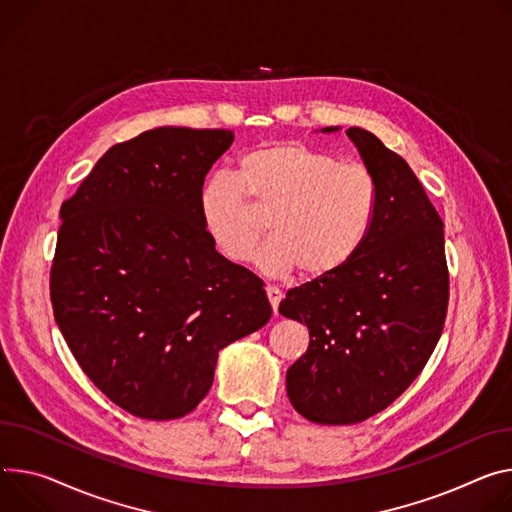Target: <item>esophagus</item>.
<instances>
[{"label":"esophagus","mask_w":512,"mask_h":512,"mask_svg":"<svg viewBox=\"0 0 512 512\" xmlns=\"http://www.w3.org/2000/svg\"><path fill=\"white\" fill-rule=\"evenodd\" d=\"M265 296H267V300L271 304L273 314H277V306H280V302H282V292L277 290V288H273V286H267L265 288Z\"/></svg>","instance_id":"esophagus-1"}]
</instances>
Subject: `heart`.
Returning <instances> with one entry per match:
<instances>
[{
    "label": "heart",
    "mask_w": 512,
    "mask_h": 512,
    "mask_svg": "<svg viewBox=\"0 0 512 512\" xmlns=\"http://www.w3.org/2000/svg\"><path fill=\"white\" fill-rule=\"evenodd\" d=\"M269 214L271 239L253 265L271 280L300 269L306 280L339 271L363 245L378 210V185L363 165L337 163L302 143L245 153L235 179L210 177L198 194L202 226L228 261H247Z\"/></svg>",
    "instance_id": "b5f03b06"
}]
</instances>
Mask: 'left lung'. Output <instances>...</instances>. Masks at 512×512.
I'll list each match as a JSON object with an SVG mask.
<instances>
[{
  "mask_svg": "<svg viewBox=\"0 0 512 512\" xmlns=\"http://www.w3.org/2000/svg\"><path fill=\"white\" fill-rule=\"evenodd\" d=\"M347 136L376 179V218L339 271L280 302L310 333L286 374L288 398L318 425H355L390 406L427 365L449 300L443 220L423 183L376 134L353 126Z\"/></svg>",
  "mask_w": 512,
  "mask_h": 512,
  "instance_id": "8db88e82",
  "label": "left lung"
}]
</instances>
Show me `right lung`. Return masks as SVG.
<instances>
[{
    "label": "right lung",
    "instance_id": "obj_1",
    "mask_svg": "<svg viewBox=\"0 0 512 512\" xmlns=\"http://www.w3.org/2000/svg\"><path fill=\"white\" fill-rule=\"evenodd\" d=\"M230 130L159 126L114 145L61 206L55 320L126 412L171 421L214 382L218 353L271 318L263 282L210 243L198 194Z\"/></svg>",
    "mask_w": 512,
    "mask_h": 512
}]
</instances>
